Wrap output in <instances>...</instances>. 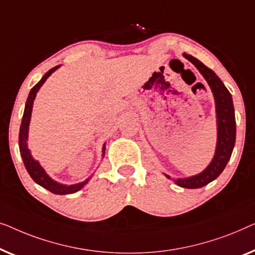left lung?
Segmentation results:
<instances>
[{"mask_svg": "<svg viewBox=\"0 0 255 255\" xmlns=\"http://www.w3.org/2000/svg\"><path fill=\"white\" fill-rule=\"evenodd\" d=\"M184 56L198 68L204 80L209 84L211 91L214 93L215 105H216L217 143L213 160L206 167V170L201 173L189 178H179L174 180L175 184L180 187L201 188L215 180L223 172L229 159H230L236 142L235 109L231 93L225 88L220 77L207 66H204L201 61L195 59L194 56L186 54V53H184ZM166 175V178L171 179L170 175Z\"/></svg>", "mask_w": 255, "mask_h": 255, "instance_id": "1", "label": "left lung"}]
</instances>
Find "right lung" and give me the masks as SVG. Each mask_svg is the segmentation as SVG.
<instances>
[{
  "label": "right lung",
  "instance_id": "right-lung-1",
  "mask_svg": "<svg viewBox=\"0 0 255 255\" xmlns=\"http://www.w3.org/2000/svg\"><path fill=\"white\" fill-rule=\"evenodd\" d=\"M60 66H56L52 68L51 70H48L46 73L40 81L38 82L37 84L34 85L33 88L31 89L30 93H28L26 104H25V110L23 114V119H21V125L19 128V151L20 156L23 158V162L25 165V168L30 174V177L33 179V180L37 182L38 185H40L41 187L48 189L49 192L54 193L57 195H66V194H73V193H76L80 191L81 188H83L85 185L88 184V181L90 180V178H88L87 180L78 182V184L75 185H62L60 182H56L55 180L49 177V175L46 173V171L41 167V165L39 164L38 160H35L31 155L30 149L27 148V136H28V126H30V120H31V113H32V106H33V100L37 96V92L39 89L41 88V85L45 83L46 80L51 76L52 73L59 68ZM105 155V144L103 146V156Z\"/></svg>",
  "mask_w": 255,
  "mask_h": 255
}]
</instances>
